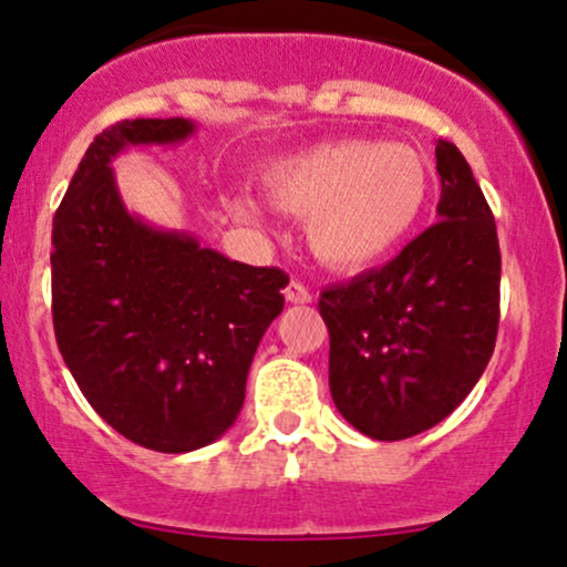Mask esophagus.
Instances as JSON below:
<instances>
[{"label": "esophagus", "instance_id": "34e87169", "mask_svg": "<svg viewBox=\"0 0 567 567\" xmlns=\"http://www.w3.org/2000/svg\"><path fill=\"white\" fill-rule=\"evenodd\" d=\"M285 298H288L290 303H311L309 288H306V285H301V282H296V279H292L288 288H285Z\"/></svg>", "mask_w": 567, "mask_h": 567}]
</instances>
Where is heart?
Instances as JSON below:
<instances>
[{"label": "heart", "instance_id": "b5f03b06", "mask_svg": "<svg viewBox=\"0 0 567 567\" xmlns=\"http://www.w3.org/2000/svg\"><path fill=\"white\" fill-rule=\"evenodd\" d=\"M271 205L306 220L317 261L362 271L386 261L419 229L432 192L426 159L405 143L341 138L271 162L264 171ZM234 213L256 220L250 199Z\"/></svg>", "mask_w": 567, "mask_h": 567}]
</instances>
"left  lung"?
Instances as JSON below:
<instances>
[{
  "instance_id": "left-lung-1",
  "label": "left lung",
  "mask_w": 567,
  "mask_h": 567,
  "mask_svg": "<svg viewBox=\"0 0 567 567\" xmlns=\"http://www.w3.org/2000/svg\"><path fill=\"white\" fill-rule=\"evenodd\" d=\"M440 220L381 269L322 292L330 394L357 432L394 442L453 413L498 333L496 220L470 162L437 141Z\"/></svg>"
}]
</instances>
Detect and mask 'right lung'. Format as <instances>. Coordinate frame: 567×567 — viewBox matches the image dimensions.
Instances as JSON below:
<instances>
[{"mask_svg":"<svg viewBox=\"0 0 567 567\" xmlns=\"http://www.w3.org/2000/svg\"><path fill=\"white\" fill-rule=\"evenodd\" d=\"M192 120H125L90 143L53 220V324L95 413L135 445L188 453L237 421L247 370L290 282L127 210L112 159L171 146Z\"/></svg>","mask_w":567,"mask_h":567,"instance_id":"right-lung-1","label":"right lung"}]
</instances>
